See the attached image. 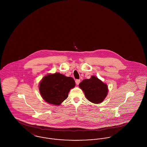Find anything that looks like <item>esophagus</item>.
<instances>
[{
  "instance_id": "1",
  "label": "esophagus",
  "mask_w": 147,
  "mask_h": 147,
  "mask_svg": "<svg viewBox=\"0 0 147 147\" xmlns=\"http://www.w3.org/2000/svg\"><path fill=\"white\" fill-rule=\"evenodd\" d=\"M80 80L79 79H77V80H76V83L77 85H79V83H80Z\"/></svg>"
}]
</instances>
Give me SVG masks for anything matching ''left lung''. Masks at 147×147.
<instances>
[{
	"mask_svg": "<svg viewBox=\"0 0 147 147\" xmlns=\"http://www.w3.org/2000/svg\"><path fill=\"white\" fill-rule=\"evenodd\" d=\"M79 86L84 91L86 98L94 104L103 101L108 92L107 85L95 76L84 79Z\"/></svg>",
	"mask_w": 147,
	"mask_h": 147,
	"instance_id": "8db88e82",
	"label": "left lung"
}]
</instances>
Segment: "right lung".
<instances>
[{"instance_id":"add662e5","label":"right lung","mask_w":147,"mask_h":147,"mask_svg":"<svg viewBox=\"0 0 147 147\" xmlns=\"http://www.w3.org/2000/svg\"><path fill=\"white\" fill-rule=\"evenodd\" d=\"M75 85V81L71 77L56 73L47 75L42 79L39 90L42 98L47 102L59 105L67 98L70 89Z\"/></svg>"}]
</instances>
